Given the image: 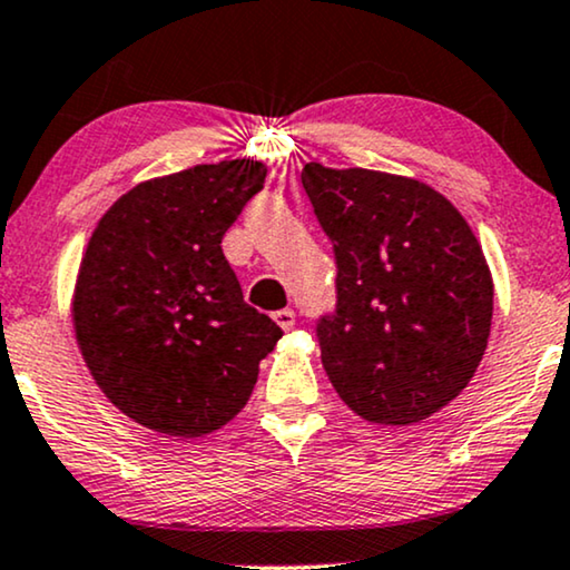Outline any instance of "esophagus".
<instances>
[{"label": "esophagus", "mask_w": 570, "mask_h": 570, "mask_svg": "<svg viewBox=\"0 0 570 570\" xmlns=\"http://www.w3.org/2000/svg\"><path fill=\"white\" fill-rule=\"evenodd\" d=\"M273 321L284 331H292L294 323H297V315H294V309H278V313H273Z\"/></svg>", "instance_id": "obj_1"}]
</instances>
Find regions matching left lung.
<instances>
[{
    "label": "left lung",
    "mask_w": 570,
    "mask_h": 570,
    "mask_svg": "<svg viewBox=\"0 0 570 570\" xmlns=\"http://www.w3.org/2000/svg\"><path fill=\"white\" fill-rule=\"evenodd\" d=\"M302 187L336 255V309L317 321L321 360L344 404L414 424L480 367L492 276L451 200L424 181L305 164Z\"/></svg>",
    "instance_id": "1"
}]
</instances>
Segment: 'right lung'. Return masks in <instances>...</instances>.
Here are the masks:
<instances>
[{"label":"right lung","mask_w":570,"mask_h":570,"mask_svg":"<svg viewBox=\"0 0 570 570\" xmlns=\"http://www.w3.org/2000/svg\"><path fill=\"white\" fill-rule=\"evenodd\" d=\"M265 171L234 158L140 181L90 234L75 336L98 389L142 428L171 438L224 428L284 336L247 305L222 249Z\"/></svg>","instance_id":"obj_1"}]
</instances>
